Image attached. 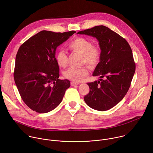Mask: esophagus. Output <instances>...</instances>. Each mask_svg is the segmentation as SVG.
<instances>
[{
  "label": "esophagus",
  "instance_id": "obj_1",
  "mask_svg": "<svg viewBox=\"0 0 153 153\" xmlns=\"http://www.w3.org/2000/svg\"><path fill=\"white\" fill-rule=\"evenodd\" d=\"M71 85L72 86H76V85H79V83L75 82H71Z\"/></svg>",
  "mask_w": 153,
  "mask_h": 153
}]
</instances>
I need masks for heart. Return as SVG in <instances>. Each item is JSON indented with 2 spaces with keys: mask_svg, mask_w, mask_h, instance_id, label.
I'll list each match as a JSON object with an SVG mask.
<instances>
[{
  "mask_svg": "<svg viewBox=\"0 0 153 153\" xmlns=\"http://www.w3.org/2000/svg\"><path fill=\"white\" fill-rule=\"evenodd\" d=\"M68 48L76 52L83 54V62L86 63L91 67L97 65L100 58L99 48L93 45L92 42L86 38L79 37L69 43ZM57 64L62 67L67 66L68 56L64 51H58L56 54ZM88 69L86 67L81 68H69L64 72L65 77L74 82H80L88 74Z\"/></svg>",
  "mask_w": 153,
  "mask_h": 153,
  "instance_id": "1",
  "label": "heart"
}]
</instances>
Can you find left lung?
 Here are the masks:
<instances>
[{
    "instance_id": "obj_1",
    "label": "left lung",
    "mask_w": 153,
    "mask_h": 153,
    "mask_svg": "<svg viewBox=\"0 0 153 153\" xmlns=\"http://www.w3.org/2000/svg\"><path fill=\"white\" fill-rule=\"evenodd\" d=\"M77 34L96 38L101 50L100 62L93 74L99 76V80L87 83L90 92L84 100L94 110H110L125 97L134 74L136 65L131 48L124 38L103 25Z\"/></svg>"
}]
</instances>
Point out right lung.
I'll list each match as a JSON object with an SVG mask.
<instances>
[{
	"mask_svg": "<svg viewBox=\"0 0 153 153\" xmlns=\"http://www.w3.org/2000/svg\"><path fill=\"white\" fill-rule=\"evenodd\" d=\"M75 33L41 31L20 47L14 78L22 99L32 110L39 113L53 110L70 86L68 80L59 79L55 55L57 47Z\"/></svg>",
	"mask_w": 153,
	"mask_h": 153,
	"instance_id": "1",
	"label": "right lung"
}]
</instances>
